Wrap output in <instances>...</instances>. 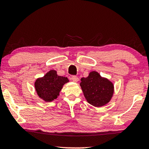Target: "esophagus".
<instances>
[{
  "mask_svg": "<svg viewBox=\"0 0 149 149\" xmlns=\"http://www.w3.org/2000/svg\"><path fill=\"white\" fill-rule=\"evenodd\" d=\"M71 80L73 81L74 82H77L78 80H79V78H78L77 76H72L71 77Z\"/></svg>",
  "mask_w": 149,
  "mask_h": 149,
  "instance_id": "esophagus-1",
  "label": "esophagus"
}]
</instances>
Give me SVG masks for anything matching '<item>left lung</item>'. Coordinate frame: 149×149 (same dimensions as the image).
Listing matches in <instances>:
<instances>
[{"instance_id": "8db88e82", "label": "left lung", "mask_w": 149, "mask_h": 149, "mask_svg": "<svg viewBox=\"0 0 149 149\" xmlns=\"http://www.w3.org/2000/svg\"><path fill=\"white\" fill-rule=\"evenodd\" d=\"M80 86L85 99L95 107H102L110 102L114 94V85L108 78L93 71L88 77L81 78Z\"/></svg>"}]
</instances>
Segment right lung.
I'll use <instances>...</instances> for the list:
<instances>
[{
	"label": "right lung",
	"instance_id": "right-lung-1",
	"mask_svg": "<svg viewBox=\"0 0 149 149\" xmlns=\"http://www.w3.org/2000/svg\"><path fill=\"white\" fill-rule=\"evenodd\" d=\"M69 82L67 77L58 75L57 71L52 69L37 78L34 87L38 96L44 102H49L57 99L63 86Z\"/></svg>",
	"mask_w": 149,
	"mask_h": 149
}]
</instances>
